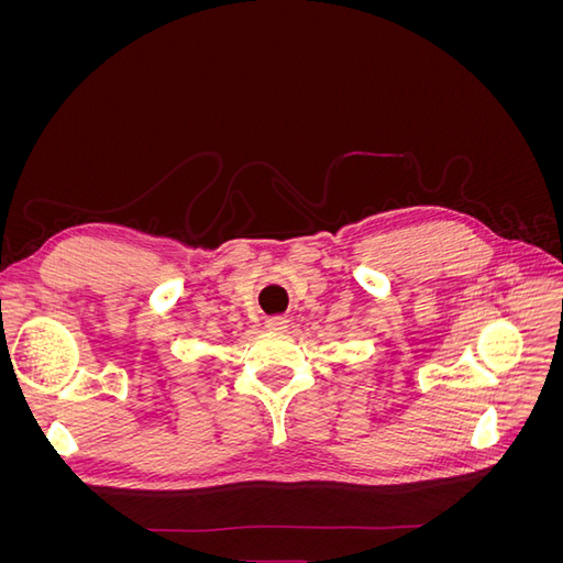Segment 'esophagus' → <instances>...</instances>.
Wrapping results in <instances>:
<instances>
[{
	"label": "esophagus",
	"mask_w": 563,
	"mask_h": 563,
	"mask_svg": "<svg viewBox=\"0 0 563 563\" xmlns=\"http://www.w3.org/2000/svg\"><path fill=\"white\" fill-rule=\"evenodd\" d=\"M288 317H284V314H277V317H267L265 319V329L267 331H275V333H282V331H286L288 329Z\"/></svg>",
	"instance_id": "1"
}]
</instances>
